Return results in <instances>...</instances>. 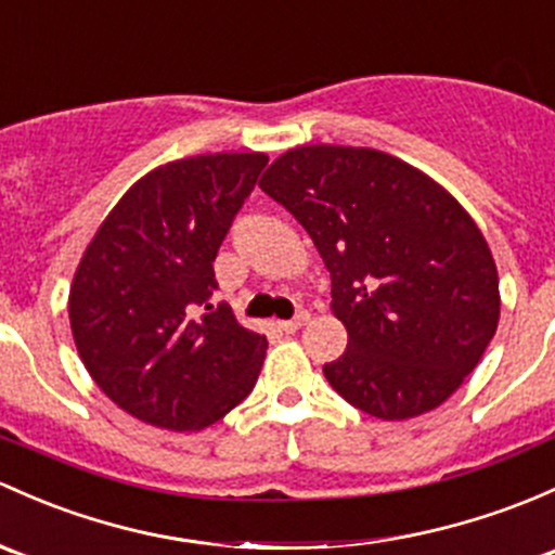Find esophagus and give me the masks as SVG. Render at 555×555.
I'll return each instance as SVG.
<instances>
[{
	"mask_svg": "<svg viewBox=\"0 0 555 555\" xmlns=\"http://www.w3.org/2000/svg\"><path fill=\"white\" fill-rule=\"evenodd\" d=\"M306 324H308V313L300 311L295 319H289V322H279V330L287 332V335H293V332H297L300 326H306Z\"/></svg>",
	"mask_w": 555,
	"mask_h": 555,
	"instance_id": "1",
	"label": "esophagus"
}]
</instances>
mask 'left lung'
<instances>
[{
    "label": "left lung",
    "instance_id": "left-lung-1",
    "mask_svg": "<svg viewBox=\"0 0 555 555\" xmlns=\"http://www.w3.org/2000/svg\"><path fill=\"white\" fill-rule=\"evenodd\" d=\"M260 189L295 215L332 276L348 348L324 377L356 410L410 420L444 404L500 322L489 244L460 202L375 149L300 145Z\"/></svg>",
    "mask_w": 555,
    "mask_h": 555
}]
</instances>
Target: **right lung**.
Segmentation results:
<instances>
[{
    "label": "right lung",
    "instance_id": "right-lung-1",
    "mask_svg": "<svg viewBox=\"0 0 555 555\" xmlns=\"http://www.w3.org/2000/svg\"><path fill=\"white\" fill-rule=\"evenodd\" d=\"M266 165V154H202L156 167L87 244L68 295L74 343L98 388L132 417L202 430L258 383L266 335L209 297L220 244Z\"/></svg>",
    "mask_w": 555,
    "mask_h": 555
}]
</instances>
